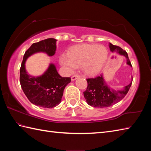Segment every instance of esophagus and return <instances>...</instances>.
Returning <instances> with one entry per match:
<instances>
[{
	"instance_id": "34e87169",
	"label": "esophagus",
	"mask_w": 151,
	"mask_h": 151,
	"mask_svg": "<svg viewBox=\"0 0 151 151\" xmlns=\"http://www.w3.org/2000/svg\"><path fill=\"white\" fill-rule=\"evenodd\" d=\"M79 77H80V76H79L78 75H73V76H72V77H71V81H75L76 79H77V78H79Z\"/></svg>"
}]
</instances>
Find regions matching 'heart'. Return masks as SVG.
Returning a JSON list of instances; mask_svg holds the SVG:
<instances>
[{"label": "heart", "instance_id": "obj_1", "mask_svg": "<svg viewBox=\"0 0 151 151\" xmlns=\"http://www.w3.org/2000/svg\"><path fill=\"white\" fill-rule=\"evenodd\" d=\"M108 57V51L103 45L82 44L73 46L67 54L60 56V63L70 70L82 66L86 75L95 76L104 68Z\"/></svg>", "mask_w": 151, "mask_h": 151}]
</instances>
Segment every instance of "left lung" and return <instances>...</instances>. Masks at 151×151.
Here are the masks:
<instances>
[{
	"mask_svg": "<svg viewBox=\"0 0 151 151\" xmlns=\"http://www.w3.org/2000/svg\"><path fill=\"white\" fill-rule=\"evenodd\" d=\"M110 51L119 55L124 56L127 59V64L132 67L129 56L126 51L121 47L109 44ZM88 87L84 92V95L87 103L95 108H106L117 103L127 94L132 82L121 89H115L110 88L104 79L103 74L94 78H88Z\"/></svg>",
	"mask_w": 151,
	"mask_h": 151,
	"instance_id": "1",
	"label": "left lung"
}]
</instances>
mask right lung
<instances>
[{"label": "right lung", "instance_id": "1", "mask_svg": "<svg viewBox=\"0 0 151 151\" xmlns=\"http://www.w3.org/2000/svg\"><path fill=\"white\" fill-rule=\"evenodd\" d=\"M56 40L49 38L33 43L24 53L20 69V84L24 93L32 103L46 108H52L58 105L65 86L70 83V77H62L54 63H50L42 75L32 76L28 75L25 62L30 56L43 52L49 56L56 53Z\"/></svg>", "mask_w": 151, "mask_h": 151}]
</instances>
